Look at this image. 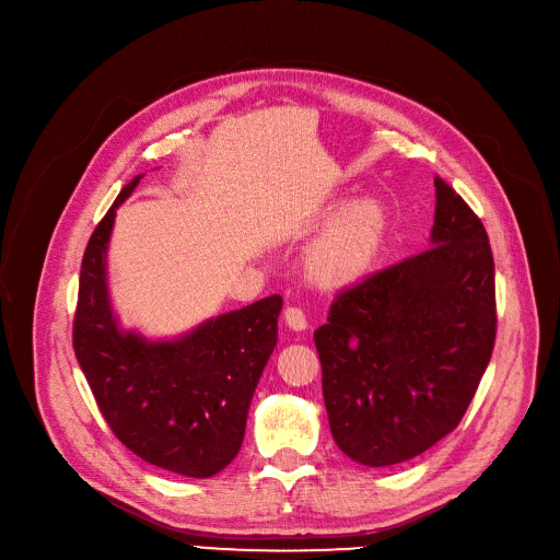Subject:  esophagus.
Here are the masks:
<instances>
[{
	"label": "esophagus",
	"mask_w": 560,
	"mask_h": 560,
	"mask_svg": "<svg viewBox=\"0 0 560 560\" xmlns=\"http://www.w3.org/2000/svg\"><path fill=\"white\" fill-rule=\"evenodd\" d=\"M283 319H285L288 329H292V331H304V329L308 327L304 311H302V308H295V306H288V308L283 311Z\"/></svg>",
	"instance_id": "obj_1"
}]
</instances>
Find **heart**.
I'll use <instances>...</instances> for the list:
<instances>
[{
  "label": "heart",
  "mask_w": 560,
  "mask_h": 560,
  "mask_svg": "<svg viewBox=\"0 0 560 560\" xmlns=\"http://www.w3.org/2000/svg\"><path fill=\"white\" fill-rule=\"evenodd\" d=\"M334 209H329L331 213ZM388 209L376 197L347 203L319 235L306 256V275L322 290L359 285L384 252L388 238Z\"/></svg>",
  "instance_id": "b5f03b06"
}]
</instances>
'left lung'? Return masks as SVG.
Returning <instances> with one entry per match:
<instances>
[{
  "label": "left lung",
  "instance_id": "obj_1",
  "mask_svg": "<svg viewBox=\"0 0 560 560\" xmlns=\"http://www.w3.org/2000/svg\"><path fill=\"white\" fill-rule=\"evenodd\" d=\"M494 327L488 233L435 179L429 249L345 290L313 334L342 454L388 467L452 433L490 363Z\"/></svg>",
  "mask_w": 560,
  "mask_h": 560
}]
</instances>
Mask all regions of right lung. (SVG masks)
Masks as SVG:
<instances>
[{"label": "right lung", "mask_w": 560, "mask_h": 560, "mask_svg": "<svg viewBox=\"0 0 560 560\" xmlns=\"http://www.w3.org/2000/svg\"><path fill=\"white\" fill-rule=\"evenodd\" d=\"M142 176L117 195L85 247L74 354L125 447L167 472L209 479L241 452L254 390L277 347L283 300H258L172 338L125 329L110 300L108 243L115 211Z\"/></svg>", "instance_id": "right-lung-1"}]
</instances>
